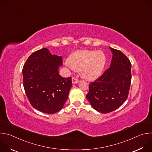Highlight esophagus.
I'll return each mask as SVG.
<instances>
[{
    "label": "esophagus",
    "instance_id": "esophagus-1",
    "mask_svg": "<svg viewBox=\"0 0 152 152\" xmlns=\"http://www.w3.org/2000/svg\"><path fill=\"white\" fill-rule=\"evenodd\" d=\"M78 82H79V80H78L77 78H76L75 77H72V83H73V84L77 83Z\"/></svg>",
    "mask_w": 152,
    "mask_h": 152
}]
</instances>
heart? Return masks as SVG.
I'll use <instances>...</instances> for the list:
<instances>
[{
  "instance_id": "b5f03b06",
  "label": "heart",
  "mask_w": 152,
  "mask_h": 152,
  "mask_svg": "<svg viewBox=\"0 0 152 152\" xmlns=\"http://www.w3.org/2000/svg\"><path fill=\"white\" fill-rule=\"evenodd\" d=\"M105 63L106 56L103 52L82 50L72 55L66 66L73 70H82L84 78L93 80L101 74Z\"/></svg>"
}]
</instances>
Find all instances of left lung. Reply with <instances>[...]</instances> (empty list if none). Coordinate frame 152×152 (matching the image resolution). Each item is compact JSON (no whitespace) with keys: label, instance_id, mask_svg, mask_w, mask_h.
I'll list each match as a JSON object with an SVG mask.
<instances>
[{"label":"left lung","instance_id":"1","mask_svg":"<svg viewBox=\"0 0 152 152\" xmlns=\"http://www.w3.org/2000/svg\"><path fill=\"white\" fill-rule=\"evenodd\" d=\"M113 52L111 66L94 82L90 83L86 97L93 107L102 113L117 110L126 100L131 83V63L121 51Z\"/></svg>","mask_w":152,"mask_h":152}]
</instances>
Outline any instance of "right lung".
<instances>
[{
  "mask_svg": "<svg viewBox=\"0 0 152 152\" xmlns=\"http://www.w3.org/2000/svg\"><path fill=\"white\" fill-rule=\"evenodd\" d=\"M62 57L52 55L46 48L37 50L26 60L22 70L25 91L31 105L46 114L61 110L72 88V77L58 73Z\"/></svg>",
  "mask_w": 152,
  "mask_h": 152,
  "instance_id": "right-lung-1",
  "label": "right lung"
}]
</instances>
